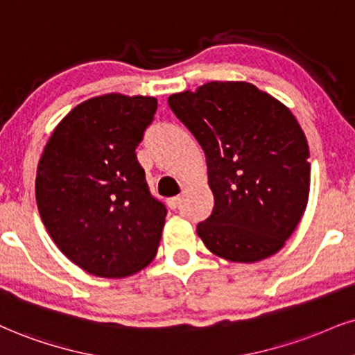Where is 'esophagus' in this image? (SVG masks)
Here are the masks:
<instances>
[{
	"mask_svg": "<svg viewBox=\"0 0 355 355\" xmlns=\"http://www.w3.org/2000/svg\"><path fill=\"white\" fill-rule=\"evenodd\" d=\"M179 204H181V198H179V196H174V198L168 199V205L171 209H176Z\"/></svg>",
	"mask_w": 355,
	"mask_h": 355,
	"instance_id": "obj_1",
	"label": "esophagus"
}]
</instances>
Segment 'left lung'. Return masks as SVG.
<instances>
[{"mask_svg":"<svg viewBox=\"0 0 355 355\" xmlns=\"http://www.w3.org/2000/svg\"><path fill=\"white\" fill-rule=\"evenodd\" d=\"M168 103L207 159L214 211L198 225L205 247L239 263L282 250L311 182L308 141L290 108L248 82H209Z\"/></svg>","mask_w":355,"mask_h":355,"instance_id":"8db88e82","label":"left lung"}]
</instances>
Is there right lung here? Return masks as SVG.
<instances>
[{
    "mask_svg": "<svg viewBox=\"0 0 355 355\" xmlns=\"http://www.w3.org/2000/svg\"><path fill=\"white\" fill-rule=\"evenodd\" d=\"M157 108L155 97L107 94L65 115L46 143L36 174L42 224L87 273L125 278L156 257L166 207L148 189L137 146Z\"/></svg>",
    "mask_w": 355,
    "mask_h": 355,
    "instance_id": "add662e5",
    "label": "right lung"
}]
</instances>
